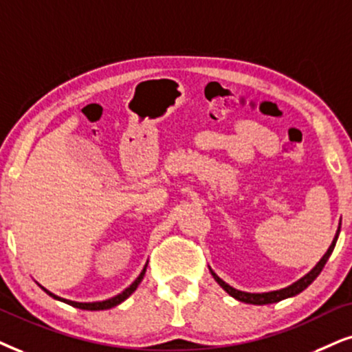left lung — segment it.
I'll list each match as a JSON object with an SVG mask.
<instances>
[{
    "label": "left lung",
    "instance_id": "8db88e82",
    "mask_svg": "<svg viewBox=\"0 0 352 352\" xmlns=\"http://www.w3.org/2000/svg\"><path fill=\"white\" fill-rule=\"evenodd\" d=\"M340 228H341V222H340ZM338 235H340V229L336 230V235H335V239H333L330 248H328L327 253H324V255L322 256V260H320L318 263L314 266L312 271H309V273H307L304 278H300L299 281H296L294 284H291V286H287V287H284V289H279V291L261 292V294H253V292H243V291H239V289H234L232 286H229L228 283L222 281L219 276H217L212 270H211V274H212V278H214L216 281H217V284H219V286L224 289V291L228 292L229 296H232L234 299H237L240 302H245V304H253V305L274 304V302H279V300H283V299H287V297L300 294V292L304 291V289L309 287L310 284L315 281V278H317V276L322 273L323 266L327 265L328 258H330V255L333 253V248H335V245H336Z\"/></svg>",
    "mask_w": 352,
    "mask_h": 352
}]
</instances>
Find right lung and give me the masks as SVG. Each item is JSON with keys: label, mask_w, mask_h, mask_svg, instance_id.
I'll return each instance as SVG.
<instances>
[{"label": "right lung", "mask_w": 352, "mask_h": 352, "mask_svg": "<svg viewBox=\"0 0 352 352\" xmlns=\"http://www.w3.org/2000/svg\"><path fill=\"white\" fill-rule=\"evenodd\" d=\"M146 268H148V263L144 265V268H143V271H141V274L138 276L135 281H133V283L130 284V287H126L123 292H120L118 296L112 297V299H107V300H102V302H74V300H68V299H63V297L55 296V294H53V292H50V291H47V289L43 287V286H40V284H38V286L42 287L43 291H45L48 296L53 297V299L65 302V304L76 307V309H81V310H107V309H112V307H115V305L122 304V302H123L124 299H128V297H130V296L133 294V292L136 291V287L140 286L141 281H143L144 273H146Z\"/></svg>", "instance_id": "1"}]
</instances>
